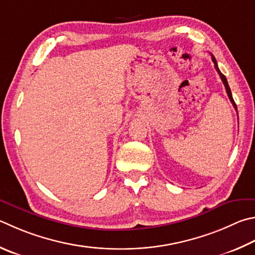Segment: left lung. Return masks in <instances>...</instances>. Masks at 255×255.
I'll use <instances>...</instances> for the list:
<instances>
[{"label":"left lung","instance_id":"left-lung-1","mask_svg":"<svg viewBox=\"0 0 255 255\" xmlns=\"http://www.w3.org/2000/svg\"><path fill=\"white\" fill-rule=\"evenodd\" d=\"M211 57H212V61L214 62V67H215V69H216V71H217V73H219L220 75V77H221V79H222V81H223V83H224V86H225V89H226V92H228V96H229V98H230V100H231V103L233 104V106H234V108H235V110H238V108H237V105H235V103H234V100H233V97H232V92H231V89H230V86H229V83H228V80H226V78H225V76L223 75V73H222L221 71H220V69H219V67H217V62H216V59L214 58V55H213L212 53H211Z\"/></svg>","mask_w":255,"mask_h":255}]
</instances>
